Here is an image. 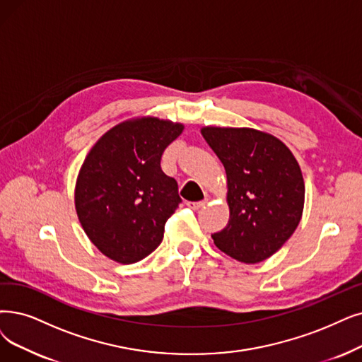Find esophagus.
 <instances>
[{"label":"esophagus","instance_id":"1","mask_svg":"<svg viewBox=\"0 0 362 362\" xmlns=\"http://www.w3.org/2000/svg\"><path fill=\"white\" fill-rule=\"evenodd\" d=\"M206 204H208V199L200 200V202H189V204H187V206L194 209V211H197V209H200V208H204Z\"/></svg>","mask_w":362,"mask_h":362}]
</instances>
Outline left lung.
Returning <instances> with one entry per match:
<instances>
[{"label":"left lung","instance_id":"8db88e82","mask_svg":"<svg viewBox=\"0 0 362 362\" xmlns=\"http://www.w3.org/2000/svg\"><path fill=\"white\" fill-rule=\"evenodd\" d=\"M202 136L227 175L230 218L212 239L240 263H262L293 236L305 208V180L285 144L252 127L204 126Z\"/></svg>","mask_w":362,"mask_h":362}]
</instances>
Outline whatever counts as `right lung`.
Masks as SVG:
<instances>
[{"label":"right lung","instance_id":"1","mask_svg":"<svg viewBox=\"0 0 362 362\" xmlns=\"http://www.w3.org/2000/svg\"><path fill=\"white\" fill-rule=\"evenodd\" d=\"M182 131V123L153 115L129 119L112 126L86 156L74 189L77 216L90 242L112 262H141L160 245L181 202L160 158Z\"/></svg>","mask_w":362,"mask_h":362}]
</instances>
